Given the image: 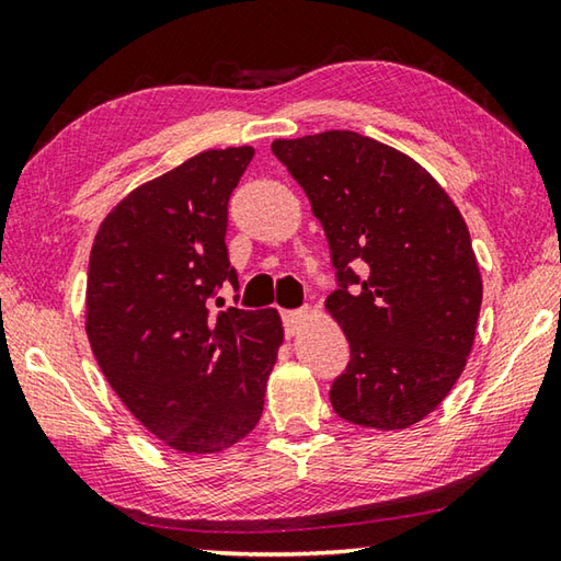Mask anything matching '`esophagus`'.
<instances>
[{
  "label": "esophagus",
  "instance_id": "1",
  "mask_svg": "<svg viewBox=\"0 0 561 561\" xmlns=\"http://www.w3.org/2000/svg\"><path fill=\"white\" fill-rule=\"evenodd\" d=\"M282 319H284V329H287V336H297L299 331L304 329V324L311 319V311L304 309V311H282Z\"/></svg>",
  "mask_w": 561,
  "mask_h": 561
}]
</instances>
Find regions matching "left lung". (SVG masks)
Returning a JSON list of instances; mask_svg holds the SVG:
<instances>
[{"label": "left lung", "instance_id": "obj_1", "mask_svg": "<svg viewBox=\"0 0 561 561\" xmlns=\"http://www.w3.org/2000/svg\"><path fill=\"white\" fill-rule=\"evenodd\" d=\"M272 153L307 193L341 282L324 307L351 360L331 405L364 428H411L453 391L474 344L482 277L468 225L428 170L360 133L279 138Z\"/></svg>", "mask_w": 561, "mask_h": 561}]
</instances>
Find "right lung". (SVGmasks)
I'll list each match as a JSON object with an SVG mask.
<instances>
[{"mask_svg":"<svg viewBox=\"0 0 561 561\" xmlns=\"http://www.w3.org/2000/svg\"><path fill=\"white\" fill-rule=\"evenodd\" d=\"M252 156L203 150L130 190L93 237V356L133 417L183 455L222 453L254 431L284 341L277 309L210 314L215 291L237 287L227 201Z\"/></svg>","mask_w":561,"mask_h":561,"instance_id":"1","label":"right lung"}]
</instances>
